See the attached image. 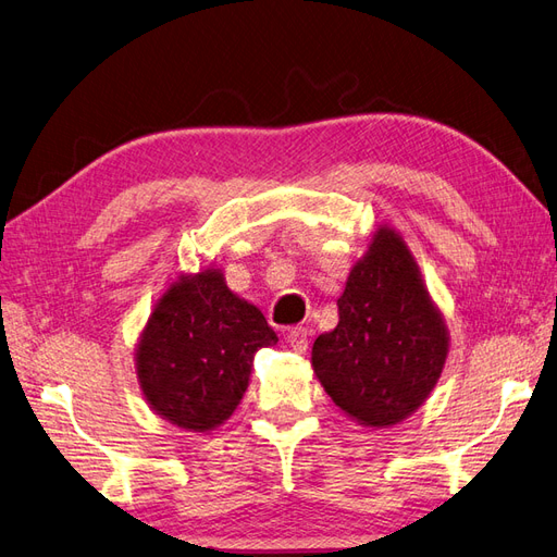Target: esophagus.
I'll return each instance as SVG.
<instances>
[{
	"label": "esophagus",
	"instance_id": "esophagus-1",
	"mask_svg": "<svg viewBox=\"0 0 557 557\" xmlns=\"http://www.w3.org/2000/svg\"><path fill=\"white\" fill-rule=\"evenodd\" d=\"M287 344L296 352H306L308 350V332L304 330V326H294V330L287 332Z\"/></svg>",
	"mask_w": 557,
	"mask_h": 557
}]
</instances>
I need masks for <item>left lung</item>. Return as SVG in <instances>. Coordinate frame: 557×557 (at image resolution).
<instances>
[{
	"label": "left lung",
	"mask_w": 557,
	"mask_h": 557,
	"mask_svg": "<svg viewBox=\"0 0 557 557\" xmlns=\"http://www.w3.org/2000/svg\"><path fill=\"white\" fill-rule=\"evenodd\" d=\"M449 332L403 235L379 225L338 296V324L312 344V369L346 417L405 421L445 369Z\"/></svg>",
	"instance_id": "left-lung-1"
}]
</instances>
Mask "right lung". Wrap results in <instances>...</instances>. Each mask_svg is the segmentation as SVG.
<instances>
[{"label": "right lung", "mask_w": 557, "mask_h": 557, "mask_svg": "<svg viewBox=\"0 0 557 557\" xmlns=\"http://www.w3.org/2000/svg\"><path fill=\"white\" fill-rule=\"evenodd\" d=\"M277 344L263 312L227 289L221 268L183 273L150 312L136 344V376L154 414L190 433L233 417L253 355Z\"/></svg>", "instance_id": "right-lung-1"}]
</instances>
